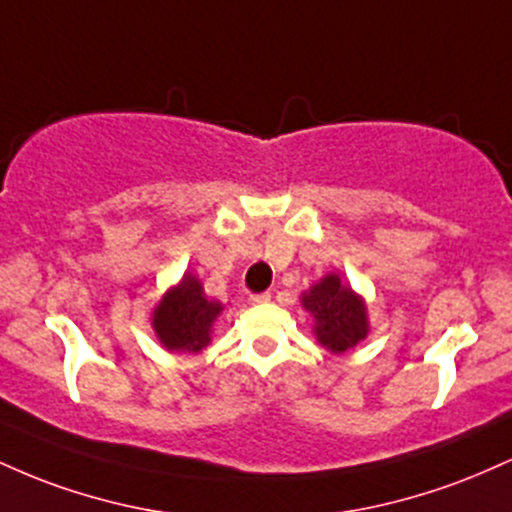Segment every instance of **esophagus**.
<instances>
[{
	"label": "esophagus",
	"instance_id": "esophagus-1",
	"mask_svg": "<svg viewBox=\"0 0 512 512\" xmlns=\"http://www.w3.org/2000/svg\"><path fill=\"white\" fill-rule=\"evenodd\" d=\"M269 298H272V293H269V291H262V293H252V296H250V303H267Z\"/></svg>",
	"mask_w": 512,
	"mask_h": 512
}]
</instances>
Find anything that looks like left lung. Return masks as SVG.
<instances>
[{
    "label": "left lung",
    "instance_id": "left-lung-1",
    "mask_svg": "<svg viewBox=\"0 0 512 512\" xmlns=\"http://www.w3.org/2000/svg\"><path fill=\"white\" fill-rule=\"evenodd\" d=\"M305 310L315 317V334L322 346L332 351H346L368 334V320L363 301L346 289L339 276H325L320 284L303 296Z\"/></svg>",
    "mask_w": 512,
    "mask_h": 512
}]
</instances>
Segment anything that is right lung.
Masks as SVG:
<instances>
[{"label":"right lung","mask_w":512,"mask_h":512,"mask_svg":"<svg viewBox=\"0 0 512 512\" xmlns=\"http://www.w3.org/2000/svg\"><path fill=\"white\" fill-rule=\"evenodd\" d=\"M219 313L221 305L207 301L202 284L192 274H185L180 286L158 303L154 330L168 351H199L209 344L211 322Z\"/></svg>","instance_id":"add662e5"}]
</instances>
